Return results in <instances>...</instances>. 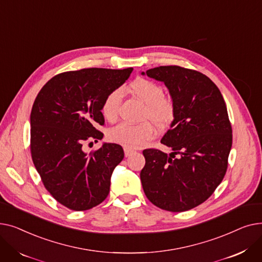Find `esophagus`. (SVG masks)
I'll list each match as a JSON object with an SVG mask.
<instances>
[{
    "mask_svg": "<svg viewBox=\"0 0 262 262\" xmlns=\"http://www.w3.org/2000/svg\"><path fill=\"white\" fill-rule=\"evenodd\" d=\"M134 153H135V150H134V149L128 148V147H124V154H125V156H126V157L132 156Z\"/></svg>",
    "mask_w": 262,
    "mask_h": 262,
    "instance_id": "obj_1",
    "label": "esophagus"
}]
</instances>
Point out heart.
Returning a JSON list of instances; mask_svg holds the SVG:
<instances>
[{
    "label": "heart",
    "instance_id": "b5f03b06",
    "mask_svg": "<svg viewBox=\"0 0 262 262\" xmlns=\"http://www.w3.org/2000/svg\"><path fill=\"white\" fill-rule=\"evenodd\" d=\"M129 91L145 104L143 121L152 122L161 129L170 125L175 116V108L173 102L163 96L164 91L160 85L146 78H137L129 85ZM121 102L122 92L120 89L109 91L102 103L103 116L110 121L116 120ZM108 136L109 139L116 143L128 148H138L154 138L155 128L148 122L138 125L120 123L109 130Z\"/></svg>",
    "mask_w": 262,
    "mask_h": 262
}]
</instances>
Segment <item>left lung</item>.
Listing matches in <instances>:
<instances>
[{
	"mask_svg": "<svg viewBox=\"0 0 262 262\" xmlns=\"http://www.w3.org/2000/svg\"><path fill=\"white\" fill-rule=\"evenodd\" d=\"M141 74L162 81L175 108L161 139L173 152L143 150V191L163 210L192 209L213 193L227 170L232 132L225 101L214 82L195 70L161 66Z\"/></svg>",
	"mask_w": 262,
	"mask_h": 262,
	"instance_id": "1",
	"label": "left lung"
}]
</instances>
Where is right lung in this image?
Returning <instances> with one entry per match:
<instances>
[{
    "instance_id": "right-lung-1",
    "label": "right lung",
    "mask_w": 262,
    "mask_h": 262,
    "mask_svg": "<svg viewBox=\"0 0 262 262\" xmlns=\"http://www.w3.org/2000/svg\"><path fill=\"white\" fill-rule=\"evenodd\" d=\"M133 72L89 68L52 77L38 93L31 113V153L46 189L64 207L82 211L108 195L110 178L124 158L121 145L103 143L86 153V142H96L104 125L102 103ZM92 143V142H90Z\"/></svg>"
}]
</instances>
